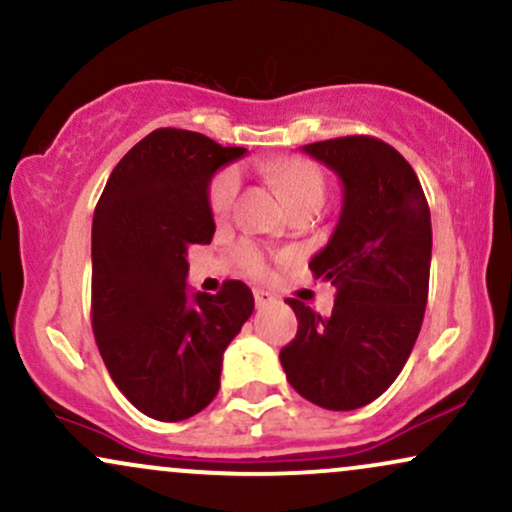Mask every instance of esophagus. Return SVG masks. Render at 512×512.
I'll list each match as a JSON object with an SVG mask.
<instances>
[{"label":"esophagus","instance_id":"34e87169","mask_svg":"<svg viewBox=\"0 0 512 512\" xmlns=\"http://www.w3.org/2000/svg\"><path fill=\"white\" fill-rule=\"evenodd\" d=\"M252 295H255L257 307H264V305L274 303V295L269 293V291H264V288H255V291H252Z\"/></svg>","mask_w":512,"mask_h":512}]
</instances>
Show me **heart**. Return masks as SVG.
<instances>
[{
	"label": "heart",
	"mask_w": 512,
	"mask_h": 512,
	"mask_svg": "<svg viewBox=\"0 0 512 512\" xmlns=\"http://www.w3.org/2000/svg\"><path fill=\"white\" fill-rule=\"evenodd\" d=\"M267 176L272 178L274 186L281 190L283 200L291 202L300 197H322L324 195V176L315 164L303 162V159H276L267 164ZM240 190V174L236 166H226L209 181L207 205L214 219H226L231 214ZM238 260L250 274H267V260L255 245L243 243L238 248Z\"/></svg>",
	"instance_id": "obj_1"
}]
</instances>
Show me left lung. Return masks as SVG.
I'll use <instances>...</instances> for the list:
<instances>
[{"label": "left lung", "mask_w": 512, "mask_h": 512, "mask_svg": "<svg viewBox=\"0 0 512 512\" xmlns=\"http://www.w3.org/2000/svg\"><path fill=\"white\" fill-rule=\"evenodd\" d=\"M303 152L343 183L336 229L310 262L315 279L336 286V303L322 317L288 298L298 334L279 357L286 379L310 403L355 410L396 381L422 329L432 217L417 174L384 140L346 135Z\"/></svg>", "instance_id": "8db88e82"}]
</instances>
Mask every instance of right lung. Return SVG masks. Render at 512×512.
Returning a JSON list of instances; mask_svg holds the SVG:
<instances>
[{
  "label": "right lung",
  "instance_id": "add662e5",
  "mask_svg": "<svg viewBox=\"0 0 512 512\" xmlns=\"http://www.w3.org/2000/svg\"><path fill=\"white\" fill-rule=\"evenodd\" d=\"M245 147L157 128L114 166L92 217V331L114 384L140 412L181 422L212 403L221 357L255 307L243 281L188 293V248L207 245V188Z\"/></svg>",
  "mask_w": 512,
  "mask_h": 512
}]
</instances>
